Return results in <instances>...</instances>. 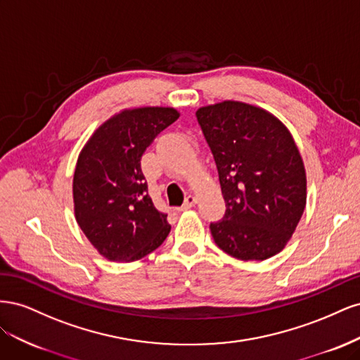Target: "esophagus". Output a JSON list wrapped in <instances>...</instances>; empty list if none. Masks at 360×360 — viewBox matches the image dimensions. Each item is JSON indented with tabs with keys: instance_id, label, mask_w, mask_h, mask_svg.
I'll list each match as a JSON object with an SVG mask.
<instances>
[{
	"instance_id": "1",
	"label": "esophagus",
	"mask_w": 360,
	"mask_h": 360,
	"mask_svg": "<svg viewBox=\"0 0 360 360\" xmlns=\"http://www.w3.org/2000/svg\"><path fill=\"white\" fill-rule=\"evenodd\" d=\"M198 202V197H195V195H189V197L184 200L183 202V209L188 210V209H192V207Z\"/></svg>"
}]
</instances>
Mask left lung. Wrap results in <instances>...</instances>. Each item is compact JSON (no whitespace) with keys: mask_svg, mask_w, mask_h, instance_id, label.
<instances>
[{"mask_svg":"<svg viewBox=\"0 0 360 360\" xmlns=\"http://www.w3.org/2000/svg\"><path fill=\"white\" fill-rule=\"evenodd\" d=\"M226 202L214 243L243 261L285 248L307 205V171L287 126L263 108L224 101L198 108Z\"/></svg>","mask_w":360,"mask_h":360,"instance_id":"1","label":"left lung"}]
</instances>
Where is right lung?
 Segmentation results:
<instances>
[{
    "mask_svg": "<svg viewBox=\"0 0 360 360\" xmlns=\"http://www.w3.org/2000/svg\"><path fill=\"white\" fill-rule=\"evenodd\" d=\"M179 117L169 106L123 110L97 127L81 150L73 174L75 217L106 259L136 261L169 234L167 214L148 195L141 156Z\"/></svg>",
    "mask_w": 360,
    "mask_h": 360,
    "instance_id": "obj_1",
    "label": "right lung"
}]
</instances>
